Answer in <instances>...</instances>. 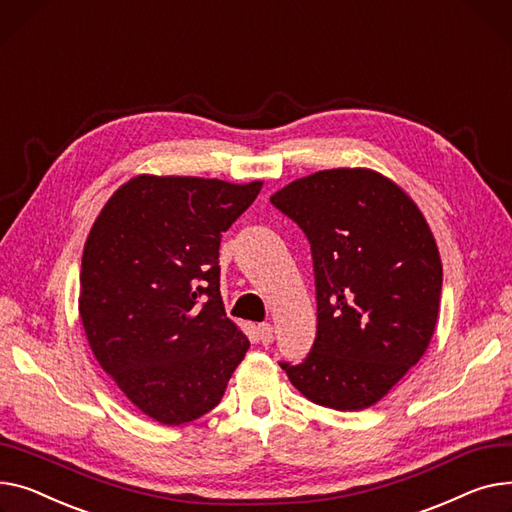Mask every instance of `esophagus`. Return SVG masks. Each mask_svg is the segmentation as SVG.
I'll list each match as a JSON object with an SVG mask.
<instances>
[{
  "mask_svg": "<svg viewBox=\"0 0 512 512\" xmlns=\"http://www.w3.org/2000/svg\"><path fill=\"white\" fill-rule=\"evenodd\" d=\"M258 337H260L262 345L273 343V326H270L268 322H262V324H258Z\"/></svg>",
  "mask_w": 512,
  "mask_h": 512,
  "instance_id": "34e87169",
  "label": "esophagus"
}]
</instances>
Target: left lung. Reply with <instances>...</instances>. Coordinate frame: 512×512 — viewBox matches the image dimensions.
Returning a JSON list of instances; mask_svg holds the SVG:
<instances>
[{
  "mask_svg": "<svg viewBox=\"0 0 512 512\" xmlns=\"http://www.w3.org/2000/svg\"><path fill=\"white\" fill-rule=\"evenodd\" d=\"M306 233L318 330L302 364H281L316 405H376L426 353L440 308L442 262L422 210L366 167L324 169L270 196Z\"/></svg>",
  "mask_w": 512,
  "mask_h": 512,
  "instance_id": "1",
  "label": "left lung"
}]
</instances>
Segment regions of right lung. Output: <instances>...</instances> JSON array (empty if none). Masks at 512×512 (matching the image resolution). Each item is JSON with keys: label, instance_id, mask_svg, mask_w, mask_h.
Segmentation results:
<instances>
[{"label": "right lung", "instance_id": "add662e5", "mask_svg": "<svg viewBox=\"0 0 512 512\" xmlns=\"http://www.w3.org/2000/svg\"><path fill=\"white\" fill-rule=\"evenodd\" d=\"M260 188L142 173L90 227L78 297L88 345L130 403L163 426L217 407L250 347L225 314L219 246Z\"/></svg>", "mask_w": 512, "mask_h": 512}]
</instances>
